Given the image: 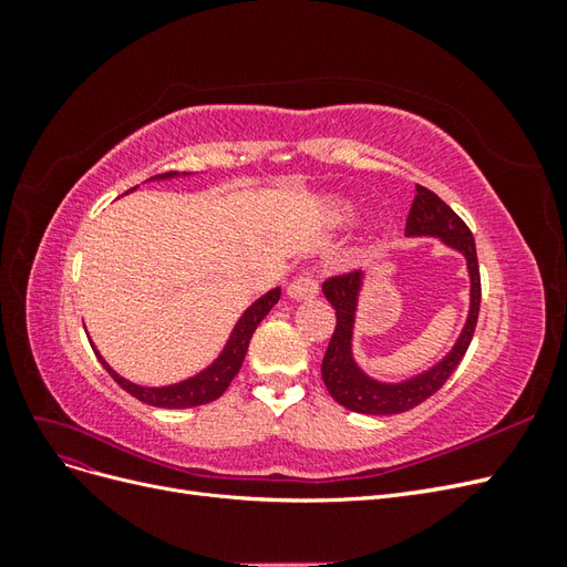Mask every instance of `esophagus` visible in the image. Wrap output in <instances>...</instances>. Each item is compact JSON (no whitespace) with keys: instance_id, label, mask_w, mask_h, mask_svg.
I'll return each mask as SVG.
<instances>
[{"instance_id":"esophagus-1","label":"esophagus","mask_w":567,"mask_h":567,"mask_svg":"<svg viewBox=\"0 0 567 567\" xmlns=\"http://www.w3.org/2000/svg\"><path fill=\"white\" fill-rule=\"evenodd\" d=\"M286 293H288V298H293V300H312V298L319 296V284H317L312 274H300V277H296L293 281L288 284Z\"/></svg>"}]
</instances>
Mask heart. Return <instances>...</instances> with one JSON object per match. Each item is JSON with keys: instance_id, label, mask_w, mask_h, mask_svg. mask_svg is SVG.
Returning <instances> with one entry per match:
<instances>
[{"instance_id": "b5f03b06", "label": "heart", "mask_w": 567, "mask_h": 567, "mask_svg": "<svg viewBox=\"0 0 567 567\" xmlns=\"http://www.w3.org/2000/svg\"><path fill=\"white\" fill-rule=\"evenodd\" d=\"M333 215H336V219H338V221H350V219H352V215H354V210H352V205H350V203L336 200V203H333Z\"/></svg>"}]
</instances>
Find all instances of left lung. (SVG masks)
<instances>
[{"mask_svg":"<svg viewBox=\"0 0 567 567\" xmlns=\"http://www.w3.org/2000/svg\"><path fill=\"white\" fill-rule=\"evenodd\" d=\"M406 238H437V241L458 252L466 262L468 271V315L463 321V329L456 336L454 346L447 354L433 367H427L404 381H381L375 375L367 373L354 357V329H357V312L359 300H362L369 271H354L346 277L329 279L321 290L326 300L336 310V331L329 342V350L321 362V379L331 398L350 411L367 416H392L402 414L425 402L435 394L444 381L450 379L458 362L466 354L471 338L477 323L480 312V269L475 241L471 229L463 225V219L450 208L447 203L437 198L431 188L416 184V198L411 203L406 217Z\"/></svg>","mask_w":567,"mask_h":567,"instance_id":"obj_1","label":"left lung"}]
</instances>
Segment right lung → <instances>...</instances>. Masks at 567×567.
I'll return each instance as SVG.
<instances>
[{
    "mask_svg": "<svg viewBox=\"0 0 567 567\" xmlns=\"http://www.w3.org/2000/svg\"><path fill=\"white\" fill-rule=\"evenodd\" d=\"M188 175L192 173H165V175L151 177L148 182H167V179H179V177H188ZM134 188H130V192H134ZM279 298H281V288L277 286V288H269L267 293H262L252 305H248L244 315L238 317V321L234 323L225 348L219 350V354L213 359V362L177 383H167V385L132 383L125 379V375H120L104 357H101V352L96 350L92 340L90 342L99 357V362L104 364V369L113 375V381L123 390H127L132 398H136L144 404H151V406H161V409H192V406H200V404H208V402L217 400L219 394L229 388L234 375L244 364L257 323H260L269 315V310L279 302Z\"/></svg>",
    "mask_w": 567,
    "mask_h": 567,
    "instance_id": "add662e5",
    "label": "right lung"
}]
</instances>
